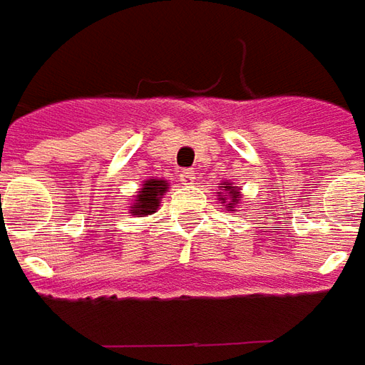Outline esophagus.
Returning a JSON list of instances; mask_svg holds the SVG:
<instances>
[{
    "instance_id": "esophagus-1",
    "label": "esophagus",
    "mask_w": 365,
    "mask_h": 365,
    "mask_svg": "<svg viewBox=\"0 0 365 365\" xmlns=\"http://www.w3.org/2000/svg\"><path fill=\"white\" fill-rule=\"evenodd\" d=\"M195 178H197V173H195L192 168H187V170H182V173H180V180H182V185H195Z\"/></svg>"
}]
</instances>
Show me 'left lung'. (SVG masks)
Masks as SVG:
<instances>
[{"instance_id":"left-lung-1","label":"left lung","mask_w":365,"mask_h":365,"mask_svg":"<svg viewBox=\"0 0 365 365\" xmlns=\"http://www.w3.org/2000/svg\"><path fill=\"white\" fill-rule=\"evenodd\" d=\"M218 197H220V200L222 202H226L225 207L228 208V210H235L236 205L240 202V192H238V187H232V185H226V187H222V192H218Z\"/></svg>"}]
</instances>
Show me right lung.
I'll return each mask as SVG.
<instances>
[{
	"instance_id": "obj_1",
	"label": "right lung",
	"mask_w": 365,
	"mask_h": 365,
	"mask_svg": "<svg viewBox=\"0 0 365 365\" xmlns=\"http://www.w3.org/2000/svg\"><path fill=\"white\" fill-rule=\"evenodd\" d=\"M167 180H160V178L145 180V185L139 190V195L135 197V202L130 207V215H153V212H157L160 198L167 192Z\"/></svg>"
}]
</instances>
